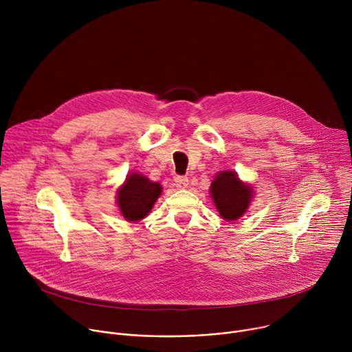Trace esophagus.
Segmentation results:
<instances>
[{
  "label": "esophagus",
  "mask_w": 352,
  "mask_h": 352,
  "mask_svg": "<svg viewBox=\"0 0 352 352\" xmlns=\"http://www.w3.org/2000/svg\"><path fill=\"white\" fill-rule=\"evenodd\" d=\"M188 184H189L188 177L178 175V177L175 178V185H177V188H179V189H185V188L188 186Z\"/></svg>",
  "instance_id": "1"
}]
</instances>
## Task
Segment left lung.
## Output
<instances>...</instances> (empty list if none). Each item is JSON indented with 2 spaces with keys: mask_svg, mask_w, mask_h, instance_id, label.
<instances>
[{
  "mask_svg": "<svg viewBox=\"0 0 352 352\" xmlns=\"http://www.w3.org/2000/svg\"><path fill=\"white\" fill-rule=\"evenodd\" d=\"M254 189L239 181L234 171H223L216 175L210 193L216 209L226 220L239 219L248 209Z\"/></svg>",
  "mask_w": 352,
  "mask_h": 352,
  "instance_id": "1",
  "label": "left lung"
}]
</instances>
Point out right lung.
Instances as JSON below:
<instances>
[{"instance_id": "add662e5", "label": "right lung", "mask_w": 352, "mask_h": 352, "mask_svg": "<svg viewBox=\"0 0 352 352\" xmlns=\"http://www.w3.org/2000/svg\"><path fill=\"white\" fill-rule=\"evenodd\" d=\"M162 193L159 182L148 181L146 177L133 173L118 190V206L128 221H139L152 210Z\"/></svg>"}]
</instances>
